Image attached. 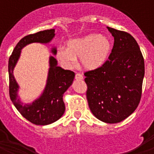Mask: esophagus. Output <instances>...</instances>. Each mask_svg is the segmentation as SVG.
Returning a JSON list of instances; mask_svg holds the SVG:
<instances>
[{
	"label": "esophagus",
	"instance_id": "34e87169",
	"mask_svg": "<svg viewBox=\"0 0 154 154\" xmlns=\"http://www.w3.org/2000/svg\"><path fill=\"white\" fill-rule=\"evenodd\" d=\"M75 79H79V80H81V79H83V75L80 73H77L75 75Z\"/></svg>",
	"mask_w": 154,
	"mask_h": 154
}]
</instances>
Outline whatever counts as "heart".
Listing matches in <instances>:
<instances>
[{"instance_id": "1", "label": "heart", "mask_w": 154, "mask_h": 154, "mask_svg": "<svg viewBox=\"0 0 154 154\" xmlns=\"http://www.w3.org/2000/svg\"><path fill=\"white\" fill-rule=\"evenodd\" d=\"M111 48V42L106 36L89 34L70 39L67 48H58L56 57L66 68H73L77 65V58H81L83 67L89 70H96L106 62Z\"/></svg>"}]
</instances>
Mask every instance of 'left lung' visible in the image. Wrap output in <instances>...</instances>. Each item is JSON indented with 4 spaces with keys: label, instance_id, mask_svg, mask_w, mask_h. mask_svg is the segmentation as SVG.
<instances>
[{
    "label": "left lung",
    "instance_id": "obj_1",
    "mask_svg": "<svg viewBox=\"0 0 154 154\" xmlns=\"http://www.w3.org/2000/svg\"><path fill=\"white\" fill-rule=\"evenodd\" d=\"M107 28L114 37L113 48L102 67L85 72L86 97L97 119L117 123L131 115L140 101L144 59L131 35Z\"/></svg>",
    "mask_w": 154,
    "mask_h": 154
}]
</instances>
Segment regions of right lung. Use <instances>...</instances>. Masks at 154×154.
Instances as JSON below:
<instances>
[{
    "instance_id": "right-lung-1",
    "label": "right lung",
    "mask_w": 154,
    "mask_h": 154,
    "mask_svg": "<svg viewBox=\"0 0 154 154\" xmlns=\"http://www.w3.org/2000/svg\"><path fill=\"white\" fill-rule=\"evenodd\" d=\"M55 29L45 30L24 37L15 46L8 62L9 94L11 100L18 112L29 122L35 125L51 124L60 119L65 112L63 94L72 84L75 73L58 66V62L53 56L49 57V69L45 89L40 96L32 103L24 104L18 97L19 85L14 76V69L21 55V49L31 43L48 44L55 37ZM56 55V48H51Z\"/></svg>"
}]
</instances>
